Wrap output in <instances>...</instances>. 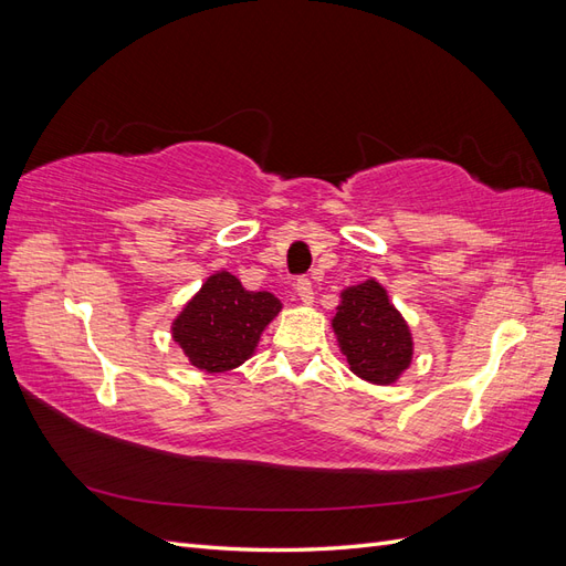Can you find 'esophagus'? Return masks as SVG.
<instances>
[{
	"label": "esophagus",
	"instance_id": "34e87169",
	"mask_svg": "<svg viewBox=\"0 0 566 566\" xmlns=\"http://www.w3.org/2000/svg\"><path fill=\"white\" fill-rule=\"evenodd\" d=\"M295 290H297V297L302 300V304H312L314 302V287H312L310 279H300Z\"/></svg>",
	"mask_w": 566,
	"mask_h": 566
}]
</instances>
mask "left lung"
<instances>
[{"mask_svg": "<svg viewBox=\"0 0 566 566\" xmlns=\"http://www.w3.org/2000/svg\"><path fill=\"white\" fill-rule=\"evenodd\" d=\"M339 297L333 331L352 373L373 385L397 382L413 358V337L387 290L370 279Z\"/></svg>", "mask_w": 566, "mask_h": 566, "instance_id": "obj_1", "label": "left lung"}]
</instances>
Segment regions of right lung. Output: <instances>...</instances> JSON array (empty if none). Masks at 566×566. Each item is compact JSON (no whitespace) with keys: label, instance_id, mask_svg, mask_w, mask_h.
I'll return each instance as SVG.
<instances>
[{"label":"right lung","instance_id":"obj_1","mask_svg":"<svg viewBox=\"0 0 566 566\" xmlns=\"http://www.w3.org/2000/svg\"><path fill=\"white\" fill-rule=\"evenodd\" d=\"M281 310V300L266 290L252 293L233 273L217 271L186 302L172 323V337L191 366L205 373H227L248 361Z\"/></svg>","mask_w":566,"mask_h":566}]
</instances>
